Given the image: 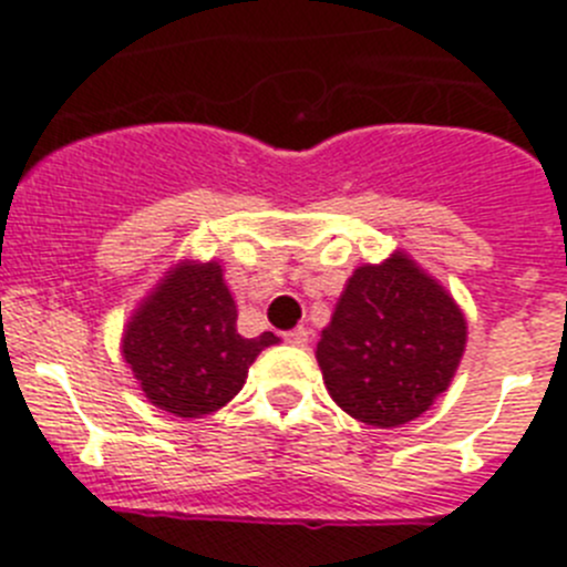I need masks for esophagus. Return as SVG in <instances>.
<instances>
[{"instance_id": "1", "label": "esophagus", "mask_w": 567, "mask_h": 567, "mask_svg": "<svg viewBox=\"0 0 567 567\" xmlns=\"http://www.w3.org/2000/svg\"><path fill=\"white\" fill-rule=\"evenodd\" d=\"M284 340H287L289 346H307V343H309V329H307V327L292 329V332L284 334Z\"/></svg>"}]
</instances>
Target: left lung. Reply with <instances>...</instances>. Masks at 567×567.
Listing matches in <instances>:
<instances>
[{
	"mask_svg": "<svg viewBox=\"0 0 567 567\" xmlns=\"http://www.w3.org/2000/svg\"><path fill=\"white\" fill-rule=\"evenodd\" d=\"M465 340L468 323L452 292L398 249L346 280L315 358L346 414L398 429L452 385Z\"/></svg>",
	"mask_w": 567,
	"mask_h": 567,
	"instance_id": "1",
	"label": "left lung"
}]
</instances>
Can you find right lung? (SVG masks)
<instances>
[{"label":"right lung","mask_w":567,"mask_h":567,"mask_svg":"<svg viewBox=\"0 0 567 567\" xmlns=\"http://www.w3.org/2000/svg\"><path fill=\"white\" fill-rule=\"evenodd\" d=\"M238 307L218 260L184 258L138 300L122 358L144 398L175 417H207L244 389L272 332L238 334Z\"/></svg>","instance_id":"add662e5"}]
</instances>
